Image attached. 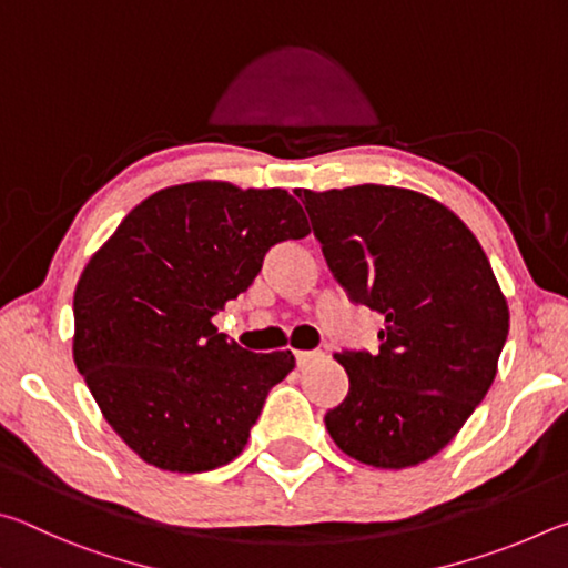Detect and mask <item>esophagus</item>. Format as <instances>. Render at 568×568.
Masks as SVG:
<instances>
[{"label": "esophagus", "mask_w": 568, "mask_h": 568, "mask_svg": "<svg viewBox=\"0 0 568 568\" xmlns=\"http://www.w3.org/2000/svg\"><path fill=\"white\" fill-rule=\"evenodd\" d=\"M323 358L321 351H297L295 353V361H297V368H307V365L318 363Z\"/></svg>", "instance_id": "34e87169"}]
</instances>
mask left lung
Masks as SVG:
<instances>
[{
	"label": "left lung",
	"mask_w": 568,
	"mask_h": 568,
	"mask_svg": "<svg viewBox=\"0 0 568 568\" xmlns=\"http://www.w3.org/2000/svg\"><path fill=\"white\" fill-rule=\"evenodd\" d=\"M335 281L386 318L378 353H335L351 388L325 413L343 454L376 468L436 456L491 388L508 305L476 235L420 192H297Z\"/></svg>",
	"instance_id": "1"
}]
</instances>
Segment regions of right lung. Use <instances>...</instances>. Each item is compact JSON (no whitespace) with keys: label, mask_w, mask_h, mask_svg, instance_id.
Masks as SVG:
<instances>
[{"label":"right lung","mask_w":568,"mask_h":568,"mask_svg":"<svg viewBox=\"0 0 568 568\" xmlns=\"http://www.w3.org/2000/svg\"><path fill=\"white\" fill-rule=\"evenodd\" d=\"M311 233L285 190L190 182L122 220L74 291V365L124 444L162 470L203 474L245 448L291 351L227 343L213 315L263 257Z\"/></svg>","instance_id":"obj_1"}]
</instances>
